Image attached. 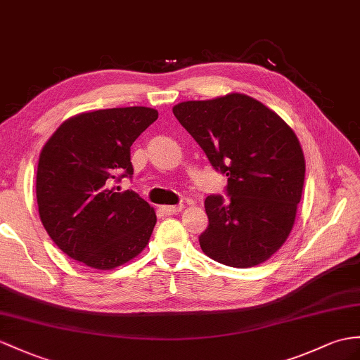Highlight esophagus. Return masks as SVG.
Returning a JSON list of instances; mask_svg holds the SVG:
<instances>
[{"mask_svg":"<svg viewBox=\"0 0 360 360\" xmlns=\"http://www.w3.org/2000/svg\"><path fill=\"white\" fill-rule=\"evenodd\" d=\"M181 209H183V205H177V206H163V207H162L163 214H166V215L177 214V212H180Z\"/></svg>","mask_w":360,"mask_h":360,"instance_id":"1","label":"esophagus"}]
</instances>
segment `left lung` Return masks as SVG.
Segmentation results:
<instances>
[{"instance_id":"8db88e82","label":"left lung","mask_w":360,"mask_h":360,"mask_svg":"<svg viewBox=\"0 0 360 360\" xmlns=\"http://www.w3.org/2000/svg\"><path fill=\"white\" fill-rule=\"evenodd\" d=\"M174 116L227 177L224 200L206 197L198 236L209 258L246 269L269 259L290 233L305 160L297 137L276 112L246 94L175 105Z\"/></svg>"}]
</instances>
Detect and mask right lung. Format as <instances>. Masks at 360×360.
<instances>
[{
    "label": "right lung",
    "mask_w": 360,
    "mask_h": 360,
    "mask_svg": "<svg viewBox=\"0 0 360 360\" xmlns=\"http://www.w3.org/2000/svg\"><path fill=\"white\" fill-rule=\"evenodd\" d=\"M159 117L146 107L82 112L65 120L42 148L37 200L44 229L65 255L110 270L142 252L155 212L134 191L112 183L133 177L131 145Z\"/></svg>",
    "instance_id": "right-lung-1"
}]
</instances>
